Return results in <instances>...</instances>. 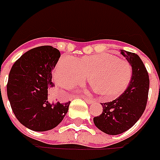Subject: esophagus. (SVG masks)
<instances>
[{"label":"esophagus","instance_id":"34e87169","mask_svg":"<svg viewBox=\"0 0 160 160\" xmlns=\"http://www.w3.org/2000/svg\"><path fill=\"white\" fill-rule=\"evenodd\" d=\"M82 98H84L83 96H82ZM84 101L88 103V104H92L93 102V100H91V99H88V98H84Z\"/></svg>","mask_w":160,"mask_h":160}]
</instances>
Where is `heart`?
Listing matches in <instances>:
<instances>
[{"instance_id": "b5f03b06", "label": "heart", "mask_w": 160, "mask_h": 160, "mask_svg": "<svg viewBox=\"0 0 160 160\" xmlns=\"http://www.w3.org/2000/svg\"><path fill=\"white\" fill-rule=\"evenodd\" d=\"M56 83L62 88H71L89 82L102 98L112 99L126 90L132 78V68L128 61L109 53L85 56L75 59L62 56L53 72Z\"/></svg>"}]
</instances>
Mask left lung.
<instances>
[{"label":"left lung","instance_id":"obj_1","mask_svg":"<svg viewBox=\"0 0 160 160\" xmlns=\"http://www.w3.org/2000/svg\"><path fill=\"white\" fill-rule=\"evenodd\" d=\"M121 53L132 68L131 82L116 99L102 103V113L93 118L95 126L107 135H119L131 128L145 112L148 100L149 78L142 60L135 53L121 49Z\"/></svg>","mask_w":160,"mask_h":160}]
</instances>
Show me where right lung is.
I'll list each match as a JSON object with an SVG mask.
<instances>
[{
	"instance_id": "add662e5",
	"label": "right lung",
	"mask_w": 160,
	"mask_h": 160,
	"mask_svg": "<svg viewBox=\"0 0 160 160\" xmlns=\"http://www.w3.org/2000/svg\"><path fill=\"white\" fill-rule=\"evenodd\" d=\"M59 58L57 48L39 46L24 53L11 68L7 82L8 99L15 117L29 130H52L67 114L71 102L48 100V91L54 86L52 70Z\"/></svg>"
}]
</instances>
